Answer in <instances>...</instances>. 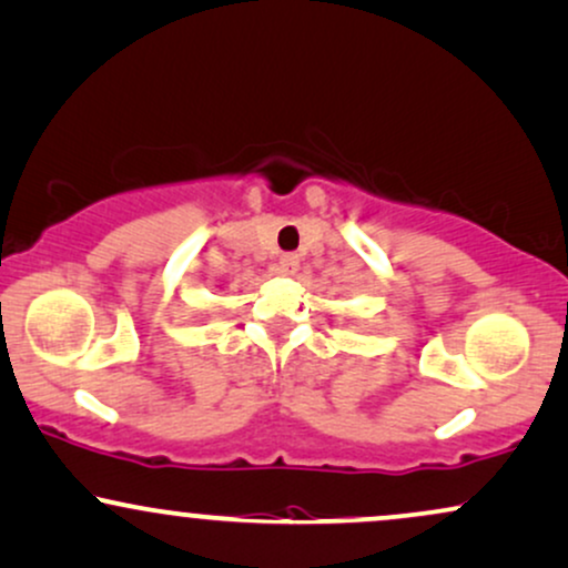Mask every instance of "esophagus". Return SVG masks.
Returning a JSON list of instances; mask_svg holds the SVG:
<instances>
[{"label":"esophagus","mask_w":568,"mask_h":568,"mask_svg":"<svg viewBox=\"0 0 568 568\" xmlns=\"http://www.w3.org/2000/svg\"><path fill=\"white\" fill-rule=\"evenodd\" d=\"M277 270L283 272V275H296L298 256L296 254H283V256H280V262H277Z\"/></svg>","instance_id":"34e87169"}]
</instances>
